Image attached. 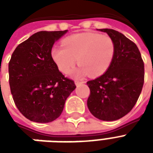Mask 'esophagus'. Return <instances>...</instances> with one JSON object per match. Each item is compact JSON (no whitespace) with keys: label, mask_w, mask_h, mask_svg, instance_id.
Listing matches in <instances>:
<instances>
[{"label":"esophagus","mask_w":153,"mask_h":153,"mask_svg":"<svg viewBox=\"0 0 153 153\" xmlns=\"http://www.w3.org/2000/svg\"><path fill=\"white\" fill-rule=\"evenodd\" d=\"M82 83H84V82H79V81H78V80H76V81H75V85H76L77 86H80V85Z\"/></svg>","instance_id":"34e87169"}]
</instances>
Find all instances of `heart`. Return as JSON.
I'll return each instance as SVG.
<instances>
[{"mask_svg": "<svg viewBox=\"0 0 153 153\" xmlns=\"http://www.w3.org/2000/svg\"><path fill=\"white\" fill-rule=\"evenodd\" d=\"M62 47H54L51 55L58 69L68 74L76 63L81 66L75 72L79 77L90 74L97 77L109 69L115 55L111 37L95 32H81L62 39Z\"/></svg>", "mask_w": 153, "mask_h": 153, "instance_id": "obj_1", "label": "heart"}]
</instances>
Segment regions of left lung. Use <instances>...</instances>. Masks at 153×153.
<instances>
[{
    "instance_id": "left-lung-1",
    "label": "left lung",
    "mask_w": 153,
    "mask_h": 153,
    "mask_svg": "<svg viewBox=\"0 0 153 153\" xmlns=\"http://www.w3.org/2000/svg\"><path fill=\"white\" fill-rule=\"evenodd\" d=\"M106 32L115 44V55L106 72L86 82L91 94L89 110L102 121H115L129 113L142 91L145 66L139 49L133 41L114 29Z\"/></svg>"
}]
</instances>
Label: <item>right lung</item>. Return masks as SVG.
I'll use <instances>...</instances> for the list:
<instances>
[{"instance_id": "right-lung-1", "label": "right lung", "mask_w": 153, "mask_h": 153, "mask_svg": "<svg viewBox=\"0 0 153 153\" xmlns=\"http://www.w3.org/2000/svg\"><path fill=\"white\" fill-rule=\"evenodd\" d=\"M65 31L35 33L20 44L8 63L9 86L19 111L28 120L51 122L61 115L65 102L76 88L59 71L51 51Z\"/></svg>"}]
</instances>
